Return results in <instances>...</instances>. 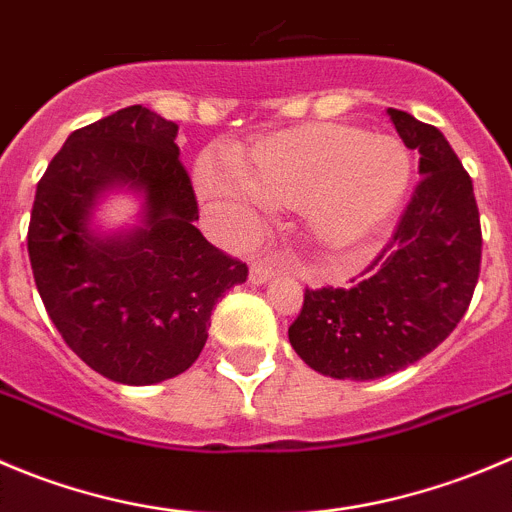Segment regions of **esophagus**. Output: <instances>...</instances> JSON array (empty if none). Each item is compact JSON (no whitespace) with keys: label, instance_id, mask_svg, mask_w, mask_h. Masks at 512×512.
<instances>
[{"label":"esophagus","instance_id":"obj_1","mask_svg":"<svg viewBox=\"0 0 512 512\" xmlns=\"http://www.w3.org/2000/svg\"><path fill=\"white\" fill-rule=\"evenodd\" d=\"M279 259H276V256H264V259H256L251 264V269H248V281H251V284H266V281L271 279V276L276 274V271H279Z\"/></svg>","mask_w":512,"mask_h":512}]
</instances>
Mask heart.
Returning a JSON list of instances; mask_svg holds the SVG:
<instances>
[{"mask_svg":"<svg viewBox=\"0 0 512 512\" xmlns=\"http://www.w3.org/2000/svg\"><path fill=\"white\" fill-rule=\"evenodd\" d=\"M241 180L216 158L196 165L206 198L246 201L296 211L316 243L347 251L362 246L389 221L412 180L410 153L397 138L352 125L316 123L284 130L236 160Z\"/></svg>","mask_w":512,"mask_h":512,"instance_id":"b5f03b06","label":"heart"}]
</instances>
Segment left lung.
I'll list each match as a JSON object with an SVG mask.
<instances>
[{
	"label": "left lung",
	"instance_id": "obj_1",
	"mask_svg": "<svg viewBox=\"0 0 512 512\" xmlns=\"http://www.w3.org/2000/svg\"><path fill=\"white\" fill-rule=\"evenodd\" d=\"M387 113L402 143L420 153V183L367 279L306 289L289 326L294 352L334 379H379L427 357L460 324L480 276L470 175L435 125L394 107Z\"/></svg>",
	"mask_w": 512,
	"mask_h": 512
}]
</instances>
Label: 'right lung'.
Segmentation results:
<instances>
[{"mask_svg":"<svg viewBox=\"0 0 512 512\" xmlns=\"http://www.w3.org/2000/svg\"><path fill=\"white\" fill-rule=\"evenodd\" d=\"M178 125L130 105L75 130L37 183L27 251L34 284L67 347L102 377L155 384L186 372L211 311L248 266L193 226L198 201L178 160ZM144 196V223L97 237L96 198Z\"/></svg>","mask_w":512,"mask_h":512,"instance_id":"1","label":"right lung"}]
</instances>
